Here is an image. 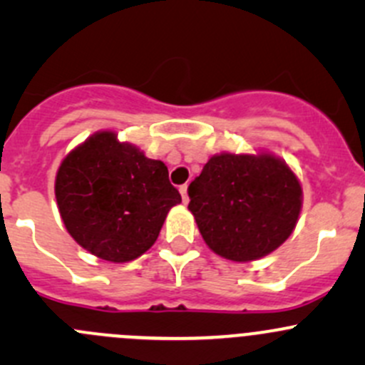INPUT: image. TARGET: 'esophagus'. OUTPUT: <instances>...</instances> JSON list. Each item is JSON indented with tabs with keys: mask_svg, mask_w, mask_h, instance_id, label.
Returning a JSON list of instances; mask_svg holds the SVG:
<instances>
[{
	"mask_svg": "<svg viewBox=\"0 0 365 365\" xmlns=\"http://www.w3.org/2000/svg\"><path fill=\"white\" fill-rule=\"evenodd\" d=\"M187 190H189V185H182L180 187V194H182V200H183V203H189V194H187Z\"/></svg>",
	"mask_w": 365,
	"mask_h": 365,
	"instance_id": "1",
	"label": "esophagus"
}]
</instances>
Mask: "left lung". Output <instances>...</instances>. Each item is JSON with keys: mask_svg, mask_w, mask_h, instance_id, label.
I'll use <instances>...</instances> for the list:
<instances>
[{"mask_svg": "<svg viewBox=\"0 0 365 365\" xmlns=\"http://www.w3.org/2000/svg\"><path fill=\"white\" fill-rule=\"evenodd\" d=\"M189 210L205 244L237 263L261 259L295 230L302 183L274 153H217L189 185Z\"/></svg>", "mask_w": 365, "mask_h": 365, "instance_id": "left-lung-1", "label": "left lung"}]
</instances>
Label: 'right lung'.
<instances>
[{"label": "right lung", "instance_id": "add662e5", "mask_svg": "<svg viewBox=\"0 0 365 365\" xmlns=\"http://www.w3.org/2000/svg\"><path fill=\"white\" fill-rule=\"evenodd\" d=\"M54 194L70 237L111 263L148 251L169 210L182 203L168 165L113 130L95 132L61 160Z\"/></svg>", "mask_w": 365, "mask_h": 365}]
</instances>
